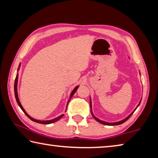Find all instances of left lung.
I'll return each mask as SVG.
<instances>
[{
  "instance_id": "8db88e82",
  "label": "left lung",
  "mask_w": 158,
  "mask_h": 158,
  "mask_svg": "<svg viewBox=\"0 0 158 158\" xmlns=\"http://www.w3.org/2000/svg\"><path fill=\"white\" fill-rule=\"evenodd\" d=\"M140 102H141V101H140ZM140 102L139 103V105H138V106L139 105V104H140ZM91 100H90V111H91V114H92V116H93V117L96 120V121H97L98 122H99V123H102V124H103V125H121V124H122V123H125V121H127L128 119L130 118V117L132 116V114L134 113V112H135V111L136 110V109H137V108L138 107V106H137V107H136V109H135V110H134L132 113H131L129 116H128L127 117H126L125 118V119H123V120H122V121H118V122H116V123H107V122H105V121H101V120H100V119H98V118H96L94 115H93V111H92V109H91Z\"/></svg>"
}]
</instances>
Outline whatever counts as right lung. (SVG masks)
Returning a JSON list of instances; mask_svg holds the SVG:
<instances>
[{
	"label": "right lung",
	"instance_id": "add662e5",
	"mask_svg": "<svg viewBox=\"0 0 158 158\" xmlns=\"http://www.w3.org/2000/svg\"><path fill=\"white\" fill-rule=\"evenodd\" d=\"M20 65H21V64H19V68H18V70H19V69ZM17 82H18V74H17V76H16V79H15V98H16V100H17V102L20 108L21 109V110L23 111V113H24L26 115V116H27L31 120V121H33L34 122H36V123H41V124H50V123H55L56 121H58V120H60L61 118H62L64 116L63 114H62V115H60V116L56 118H54V119L49 120V121H40V120H36V119L33 118L29 116V115L27 113H26V111L24 110V109L23 108L22 105H21L19 99V97H18V93H17ZM78 87H79V85H77V86H76L74 89V90H73V92L71 93L70 97H69V100H70V99L72 98V97H73V95L74 94V93L77 91V89H78ZM69 101L68 102V104L69 102ZM67 106H68V105H67Z\"/></svg>",
	"mask_w": 158,
	"mask_h": 158
}]
</instances>
